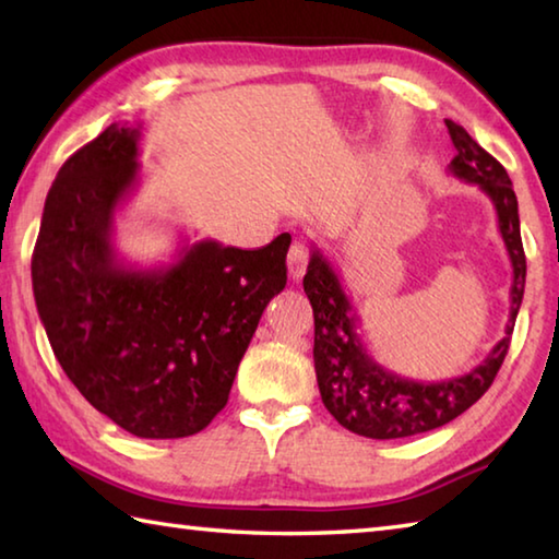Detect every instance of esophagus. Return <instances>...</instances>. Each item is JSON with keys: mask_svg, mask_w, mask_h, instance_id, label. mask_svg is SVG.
<instances>
[{"mask_svg": "<svg viewBox=\"0 0 559 559\" xmlns=\"http://www.w3.org/2000/svg\"><path fill=\"white\" fill-rule=\"evenodd\" d=\"M306 269H308V245L302 239H296L288 251V273L298 281L302 278Z\"/></svg>", "mask_w": 559, "mask_h": 559, "instance_id": "esophagus-1", "label": "esophagus"}]
</instances>
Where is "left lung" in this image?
<instances>
[{
	"mask_svg": "<svg viewBox=\"0 0 559 559\" xmlns=\"http://www.w3.org/2000/svg\"><path fill=\"white\" fill-rule=\"evenodd\" d=\"M454 144L450 174L479 186L499 217V231L513 266L511 310L506 337L493 344L479 367L448 381H415L389 371L371 357L359 334V318L332 261L312 245L302 288L314 314V373L324 408L342 428L371 440H399L442 428L481 399L509 354L511 332L525 290V253L521 241L519 200L506 168L444 119Z\"/></svg>",
	"mask_w": 559,
	"mask_h": 559,
	"instance_id": "left-lung-1",
	"label": "left lung"
}]
</instances>
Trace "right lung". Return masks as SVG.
<instances>
[{"instance_id":"1","label":"right lung","mask_w":559,"mask_h":559,"mask_svg":"<svg viewBox=\"0 0 559 559\" xmlns=\"http://www.w3.org/2000/svg\"><path fill=\"white\" fill-rule=\"evenodd\" d=\"M141 124H109L48 190L32 259L38 318L90 405L144 440L207 428L263 310L286 288L290 235L263 249L182 239L170 263L119 257L115 215L139 186Z\"/></svg>"}]
</instances>
